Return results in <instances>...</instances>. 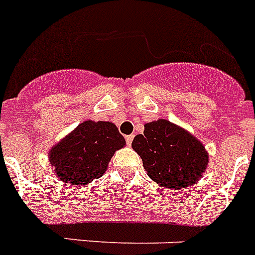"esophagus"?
Masks as SVG:
<instances>
[{
    "instance_id": "1",
    "label": "esophagus",
    "mask_w": 255,
    "mask_h": 255,
    "mask_svg": "<svg viewBox=\"0 0 255 255\" xmlns=\"http://www.w3.org/2000/svg\"><path fill=\"white\" fill-rule=\"evenodd\" d=\"M133 137H134V134H128V136H126V141H127L128 145H131Z\"/></svg>"
}]
</instances>
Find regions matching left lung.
I'll return each instance as SVG.
<instances>
[{
    "instance_id": "1",
    "label": "left lung",
    "mask_w": 255,
    "mask_h": 255,
    "mask_svg": "<svg viewBox=\"0 0 255 255\" xmlns=\"http://www.w3.org/2000/svg\"><path fill=\"white\" fill-rule=\"evenodd\" d=\"M132 148L141 157L148 175L162 187L179 190L199 181L208 163L206 148L192 134L160 119L144 126Z\"/></svg>"
}]
</instances>
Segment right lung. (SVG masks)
<instances>
[{"label":"right lung","instance_id":"1","mask_svg":"<svg viewBox=\"0 0 255 255\" xmlns=\"http://www.w3.org/2000/svg\"><path fill=\"white\" fill-rule=\"evenodd\" d=\"M126 145L115 124L86 121L52 148L49 161L65 183L86 185L102 177L111 157Z\"/></svg>","mask_w":255,"mask_h":255}]
</instances>
